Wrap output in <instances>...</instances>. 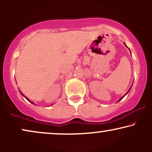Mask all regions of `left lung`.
I'll return each mask as SVG.
<instances>
[{
  "label": "left lung",
  "mask_w": 152,
  "mask_h": 152,
  "mask_svg": "<svg viewBox=\"0 0 152 152\" xmlns=\"http://www.w3.org/2000/svg\"><path fill=\"white\" fill-rule=\"evenodd\" d=\"M124 44H125V43H124ZM125 46H126V44H125ZM126 47H127V46H126ZM131 87H132V86H131ZM131 88H130V89H129V91H128V92H127V93H126V94H125V95H124V96H122V98H121V99H120V100H119V101H118V102H120V100H122V99H123V98H124V96H126V94H128V93H129V91H130V90H131Z\"/></svg>",
  "instance_id": "8db88e82"
}]
</instances>
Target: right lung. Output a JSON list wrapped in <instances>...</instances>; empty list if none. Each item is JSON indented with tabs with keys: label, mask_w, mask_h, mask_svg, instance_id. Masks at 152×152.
<instances>
[{
	"label": "right lung",
	"mask_w": 152,
	"mask_h": 152,
	"mask_svg": "<svg viewBox=\"0 0 152 152\" xmlns=\"http://www.w3.org/2000/svg\"><path fill=\"white\" fill-rule=\"evenodd\" d=\"M20 92H21V94H22V95H23V96H24V97H25V98H26V99H27V100H28V102H30V103H32V104H33V103H32V102H30V100H29V99H28V98H27V97H26V96H24V95H23V94H22V93H21V91H20Z\"/></svg>",
	"instance_id": "right-lung-1"
}]
</instances>
